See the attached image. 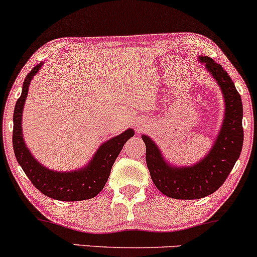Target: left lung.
<instances>
[{"instance_id":"1","label":"left lung","mask_w":257,"mask_h":257,"mask_svg":"<svg viewBox=\"0 0 257 257\" xmlns=\"http://www.w3.org/2000/svg\"><path fill=\"white\" fill-rule=\"evenodd\" d=\"M208 71L216 79L226 112L219 137L203 161L192 167H172L164 161L156 144L146 135V164L153 184L162 193L176 199H199L219 190L239 158L243 147V104L226 70L209 57H200Z\"/></svg>"}]
</instances>
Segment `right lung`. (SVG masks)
<instances>
[{"mask_svg":"<svg viewBox=\"0 0 257 257\" xmlns=\"http://www.w3.org/2000/svg\"><path fill=\"white\" fill-rule=\"evenodd\" d=\"M41 65L42 64L36 65L25 77L22 95L18 99L16 108H14V155H16L18 163L23 168L26 176L30 179L32 185L47 197L64 200V202H77V200L94 198L104 188L106 181L110 176L111 168L113 166L114 161L118 157L126 140H129L134 135V132L133 129H128L118 137H114L106 141L99 147L90 163L76 172H53L38 163L36 159L32 157L30 151L26 149L22 133V116L23 107H24L26 95L29 91V85H30L32 77L41 69Z\"/></svg>","mask_w":257,"mask_h":257,"instance_id":"obj_1","label":"right lung"}]
</instances>
